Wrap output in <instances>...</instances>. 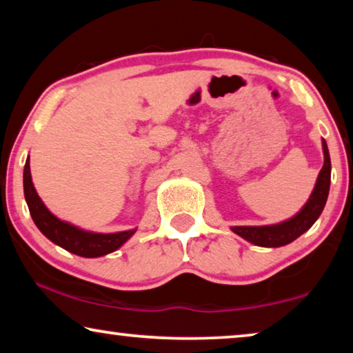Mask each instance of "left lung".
Listing matches in <instances>:
<instances>
[{
	"mask_svg": "<svg viewBox=\"0 0 353 353\" xmlns=\"http://www.w3.org/2000/svg\"><path fill=\"white\" fill-rule=\"evenodd\" d=\"M323 155L325 163L322 171H320L315 188L299 212L287 222L279 225H270V227H233L231 230L241 238H244L249 243L261 247H281L293 243L294 239L299 238L303 233L312 227L315 220L320 217L322 210L327 203L328 192H330V181H331V161L327 143L323 141Z\"/></svg>",
	"mask_w": 353,
	"mask_h": 353,
	"instance_id": "left-lung-1",
	"label": "left lung"
}]
</instances>
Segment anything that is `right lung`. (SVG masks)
<instances>
[{
    "instance_id": "obj_1",
    "label": "right lung",
    "mask_w": 353,
    "mask_h": 353,
    "mask_svg": "<svg viewBox=\"0 0 353 353\" xmlns=\"http://www.w3.org/2000/svg\"><path fill=\"white\" fill-rule=\"evenodd\" d=\"M23 192L25 199L28 204L31 219L39 228L42 234L52 243L63 247V249L85 259H94V256H103L110 252L117 250L120 245L126 243L136 230L120 231V233H90V231L79 230L74 225L61 222L57 219L49 209L41 201L38 193L34 190L33 182H31L30 172V160L25 163L23 170Z\"/></svg>"
}]
</instances>
